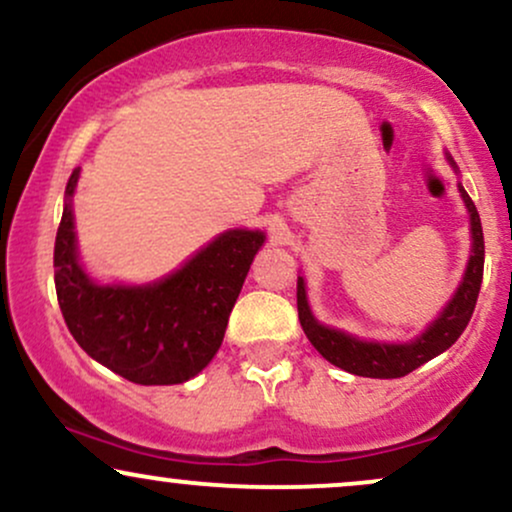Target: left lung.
<instances>
[{"instance_id":"1","label":"left lung","mask_w":512,"mask_h":512,"mask_svg":"<svg viewBox=\"0 0 512 512\" xmlns=\"http://www.w3.org/2000/svg\"><path fill=\"white\" fill-rule=\"evenodd\" d=\"M445 161L460 175V168L452 161L448 151H445ZM457 190H460L464 209L469 214V238H472V245H469L467 267H464L460 286L452 293L450 301L443 305V310L428 322L424 332L407 339V342L361 339L356 334H349L320 322L313 315V310H310L305 279L298 276V320H301V327L305 337L310 339V344L332 366L342 368L346 373L363 375V378H402V375L411 373V370L424 366L431 358L448 351L460 339L469 317L474 313V305H477V296L481 289V276H484V233H481L479 211L474 207L472 199H469L462 182H457Z\"/></svg>"}]
</instances>
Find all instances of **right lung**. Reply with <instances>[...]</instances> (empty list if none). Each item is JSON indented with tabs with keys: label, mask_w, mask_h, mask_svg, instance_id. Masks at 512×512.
<instances>
[{
	"label": "right lung",
	"mask_w": 512,
	"mask_h": 512,
	"mask_svg": "<svg viewBox=\"0 0 512 512\" xmlns=\"http://www.w3.org/2000/svg\"><path fill=\"white\" fill-rule=\"evenodd\" d=\"M79 178L81 168H74L55 240V289L69 332L93 361L129 383H187L219 351L267 236L260 228H228L161 279L103 284L79 255L72 202Z\"/></svg>",
	"instance_id": "add662e5"
}]
</instances>
